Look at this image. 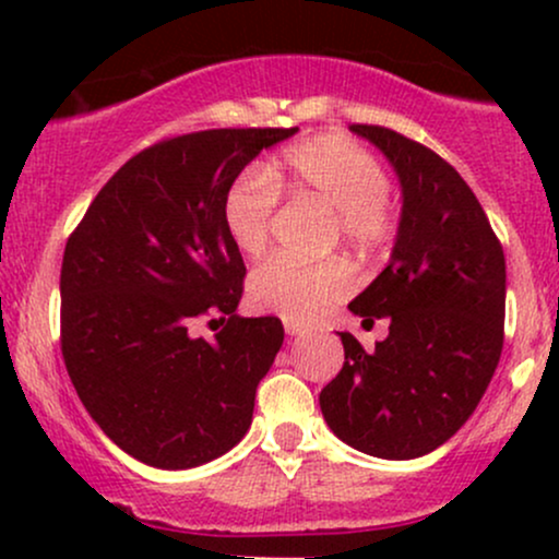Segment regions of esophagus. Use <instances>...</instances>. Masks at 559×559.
<instances>
[{"label": "esophagus", "instance_id": "1", "mask_svg": "<svg viewBox=\"0 0 559 559\" xmlns=\"http://www.w3.org/2000/svg\"><path fill=\"white\" fill-rule=\"evenodd\" d=\"M284 329H286L288 336H301V333L307 331V325H301V323H294V320H286V323H284Z\"/></svg>", "mask_w": 559, "mask_h": 559}]
</instances>
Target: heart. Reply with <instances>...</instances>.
<instances>
[{
    "label": "heart",
    "mask_w": 559,
    "mask_h": 559,
    "mask_svg": "<svg viewBox=\"0 0 559 559\" xmlns=\"http://www.w3.org/2000/svg\"><path fill=\"white\" fill-rule=\"evenodd\" d=\"M386 189L381 159L360 144L338 136L310 139L286 150L265 173H241L223 199V226L241 254L260 258L271 241L281 191L292 202L329 210L333 236L357 254H373L394 234ZM349 288V271L342 262L273 258L249 278V301L262 312L310 323L333 301L344 299Z\"/></svg>",
    "instance_id": "heart-1"
}]
</instances>
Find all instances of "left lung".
Instances as JSON below:
<instances>
[{
  "instance_id": "left-lung-1",
  "label": "left lung",
  "mask_w": 559,
  "mask_h": 559,
  "mask_svg": "<svg viewBox=\"0 0 559 559\" xmlns=\"http://www.w3.org/2000/svg\"><path fill=\"white\" fill-rule=\"evenodd\" d=\"M383 152L402 186L389 265L349 310L389 336L365 352L338 333L344 368L320 409L344 444L413 460L452 439L489 386L504 338V252L457 170L428 146L381 126H349Z\"/></svg>"
}]
</instances>
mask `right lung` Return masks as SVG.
<instances>
[{
	"label": "right lung",
	"instance_id": "add662e5",
	"mask_svg": "<svg viewBox=\"0 0 559 559\" xmlns=\"http://www.w3.org/2000/svg\"><path fill=\"white\" fill-rule=\"evenodd\" d=\"M299 128H213L131 157L66 243L62 357L83 407L144 465L186 471L252 426L284 344L278 318H239L241 252L223 226L239 173ZM221 317L215 340L190 333ZM215 323V320H210Z\"/></svg>",
	"mask_w": 559,
	"mask_h": 559
}]
</instances>
